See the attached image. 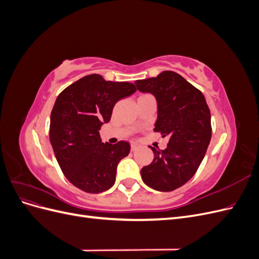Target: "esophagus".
Returning <instances> with one entry per match:
<instances>
[{
  "mask_svg": "<svg viewBox=\"0 0 259 259\" xmlns=\"http://www.w3.org/2000/svg\"><path fill=\"white\" fill-rule=\"evenodd\" d=\"M138 148H139V146L136 145V144H132V145H131V150H132V151H136Z\"/></svg>",
  "mask_w": 259,
  "mask_h": 259,
  "instance_id": "obj_1",
  "label": "esophagus"
}]
</instances>
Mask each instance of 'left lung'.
I'll return each mask as SVG.
<instances>
[{
	"label": "left lung",
	"mask_w": 259,
	"mask_h": 259,
	"mask_svg": "<svg viewBox=\"0 0 259 259\" xmlns=\"http://www.w3.org/2000/svg\"><path fill=\"white\" fill-rule=\"evenodd\" d=\"M135 84L138 91L155 97L154 132L169 137L164 150L150 147L153 161L140 174L152 189L173 191L195 174L206 153L211 137L209 108L202 92L174 71H163Z\"/></svg>",
	"instance_id": "1"
}]
</instances>
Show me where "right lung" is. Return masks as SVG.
Masks as SVG:
<instances>
[{
    "label": "right lung",
    "mask_w": 259,
    "mask_h": 259,
    "mask_svg": "<svg viewBox=\"0 0 259 259\" xmlns=\"http://www.w3.org/2000/svg\"><path fill=\"white\" fill-rule=\"evenodd\" d=\"M135 92L133 83L90 74L69 85L55 101L50 140L62 173L79 189L99 193L113 186L117 164L131 146L101 143L99 130L110 121L117 101Z\"/></svg>",
    "instance_id": "right-lung-1"
}]
</instances>
